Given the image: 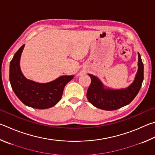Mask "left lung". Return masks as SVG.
<instances>
[{
	"label": "left lung",
	"mask_w": 155,
	"mask_h": 155,
	"mask_svg": "<svg viewBox=\"0 0 155 155\" xmlns=\"http://www.w3.org/2000/svg\"><path fill=\"white\" fill-rule=\"evenodd\" d=\"M138 55L137 71L130 85L123 89H111L106 87L97 77L88 74L91 82L87 89V97L93 106L104 110H114L128 105L138 94L144 79V64Z\"/></svg>",
	"instance_id": "obj_1"
}]
</instances>
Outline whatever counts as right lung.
<instances>
[{
	"label": "right lung",
	"instance_id": "obj_1",
	"mask_svg": "<svg viewBox=\"0 0 155 155\" xmlns=\"http://www.w3.org/2000/svg\"><path fill=\"white\" fill-rule=\"evenodd\" d=\"M24 46L23 45L18 49L10 62L9 80L11 87L17 97L25 105L36 109L51 108L61 100L64 87L74 76H61L45 83L28 79L20 68V59Z\"/></svg>",
	"mask_w": 155,
	"mask_h": 155
}]
</instances>
